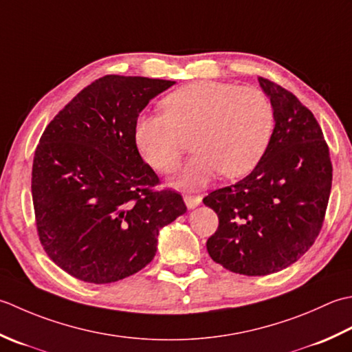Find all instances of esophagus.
I'll return each instance as SVG.
<instances>
[{
  "label": "esophagus",
  "mask_w": 352,
  "mask_h": 352,
  "mask_svg": "<svg viewBox=\"0 0 352 352\" xmlns=\"http://www.w3.org/2000/svg\"><path fill=\"white\" fill-rule=\"evenodd\" d=\"M184 200H185V205L188 206L190 210H192V208H196L197 205H200V202H202V197H200V196H192V195H185Z\"/></svg>",
  "instance_id": "34e87169"
}]
</instances>
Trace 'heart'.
I'll use <instances>...</instances> for the list:
<instances>
[{
    "label": "heart",
    "instance_id": "obj_1",
    "mask_svg": "<svg viewBox=\"0 0 352 352\" xmlns=\"http://www.w3.org/2000/svg\"><path fill=\"white\" fill-rule=\"evenodd\" d=\"M164 113H141L135 142L155 170L173 173L184 156V138L196 150L176 184L199 186L220 171L239 177L252 171L266 153L275 129L270 98L254 86L196 82L171 92Z\"/></svg>",
    "mask_w": 352,
    "mask_h": 352
}]
</instances>
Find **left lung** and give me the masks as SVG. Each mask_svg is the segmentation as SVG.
Segmentation results:
<instances>
[{
	"instance_id": "obj_1",
	"label": "left lung",
	"mask_w": 352,
	"mask_h": 352,
	"mask_svg": "<svg viewBox=\"0 0 352 352\" xmlns=\"http://www.w3.org/2000/svg\"><path fill=\"white\" fill-rule=\"evenodd\" d=\"M258 82L275 109L266 153L245 179L204 199L219 217L208 254L248 276L289 267L313 246L333 182L329 148L311 111L275 82Z\"/></svg>"
}]
</instances>
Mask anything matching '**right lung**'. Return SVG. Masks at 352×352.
<instances>
[{
    "label": "right lung",
    "instance_id": "1",
    "mask_svg": "<svg viewBox=\"0 0 352 352\" xmlns=\"http://www.w3.org/2000/svg\"><path fill=\"white\" fill-rule=\"evenodd\" d=\"M175 82L104 76L50 121L36 147L32 196L50 260L80 281L109 284L153 260L160 229L186 211L182 196L156 190L135 123Z\"/></svg>",
    "mask_w": 352,
    "mask_h": 352
}]
</instances>
